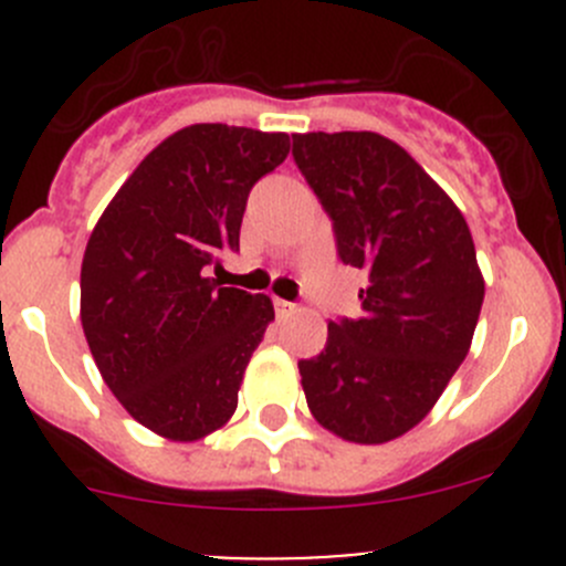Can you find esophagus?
Segmentation results:
<instances>
[{"mask_svg": "<svg viewBox=\"0 0 566 566\" xmlns=\"http://www.w3.org/2000/svg\"><path fill=\"white\" fill-rule=\"evenodd\" d=\"M273 310H276L279 317H284V315H290V312H295V304H290V301H284V298H273Z\"/></svg>", "mask_w": 566, "mask_h": 566, "instance_id": "esophagus-1", "label": "esophagus"}]
</instances>
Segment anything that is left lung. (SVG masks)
<instances>
[{"label": "left lung", "mask_w": 566, "mask_h": 566, "mask_svg": "<svg viewBox=\"0 0 566 566\" xmlns=\"http://www.w3.org/2000/svg\"><path fill=\"white\" fill-rule=\"evenodd\" d=\"M295 167L358 268L361 317L328 323L317 358L298 361L312 416L353 443L419 424L471 347L484 282L458 205L408 153L373 130L295 134Z\"/></svg>", "instance_id": "left-lung-1"}]
</instances>
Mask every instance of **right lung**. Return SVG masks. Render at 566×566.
Masks as SVG:
<instances>
[{
	"mask_svg": "<svg viewBox=\"0 0 566 566\" xmlns=\"http://www.w3.org/2000/svg\"><path fill=\"white\" fill-rule=\"evenodd\" d=\"M287 153V134L188 125L134 169L90 235L84 336L114 397L158 436L197 441L235 413L273 304L205 273L241 247L249 191Z\"/></svg>",
	"mask_w": 566,
	"mask_h": 566,
	"instance_id": "1",
	"label": "right lung"
}]
</instances>
